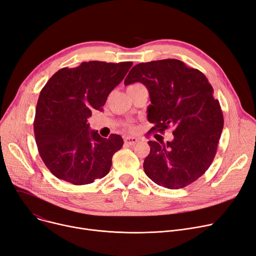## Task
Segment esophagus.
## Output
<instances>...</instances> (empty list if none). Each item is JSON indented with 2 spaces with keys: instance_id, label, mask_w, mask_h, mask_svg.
Segmentation results:
<instances>
[{
  "instance_id": "34e87169",
  "label": "esophagus",
  "mask_w": 256,
  "mask_h": 256,
  "mask_svg": "<svg viewBox=\"0 0 256 256\" xmlns=\"http://www.w3.org/2000/svg\"><path fill=\"white\" fill-rule=\"evenodd\" d=\"M138 141H139V140H138L137 138H135V137H130V136H128V137L124 138V143H126V145H130V146H134L135 144H137Z\"/></svg>"
}]
</instances>
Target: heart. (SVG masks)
<instances>
[{"label":"heart","mask_w":256,"mask_h":256,"mask_svg":"<svg viewBox=\"0 0 256 256\" xmlns=\"http://www.w3.org/2000/svg\"><path fill=\"white\" fill-rule=\"evenodd\" d=\"M135 85H136V84H135Z\"/></svg>","instance_id":"b5f03b06"}]
</instances>
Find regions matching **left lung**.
<instances>
[{
	"mask_svg": "<svg viewBox=\"0 0 256 256\" xmlns=\"http://www.w3.org/2000/svg\"><path fill=\"white\" fill-rule=\"evenodd\" d=\"M142 83L152 104L147 119L152 130L174 128L173 140L148 141L150 152L143 168L154 182L180 189L198 180L216 156L224 120L206 76L176 59L135 65L124 85Z\"/></svg>",
	"mask_w": 256,
	"mask_h": 256,
	"instance_id": "left-lung-1",
	"label": "left lung"
}]
</instances>
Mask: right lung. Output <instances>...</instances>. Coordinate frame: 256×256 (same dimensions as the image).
I'll use <instances>...</instances> for the list:
<instances>
[{
    "label": "right lung",
    "mask_w": 256,
    "mask_h": 256,
    "mask_svg": "<svg viewBox=\"0 0 256 256\" xmlns=\"http://www.w3.org/2000/svg\"><path fill=\"white\" fill-rule=\"evenodd\" d=\"M132 62H82L61 68L39 94L34 120L38 152L48 170L74 184H91L110 171L112 156L124 145L119 135L102 138L87 119L102 110L110 92Z\"/></svg>",
    "instance_id": "right-lung-1"
}]
</instances>
